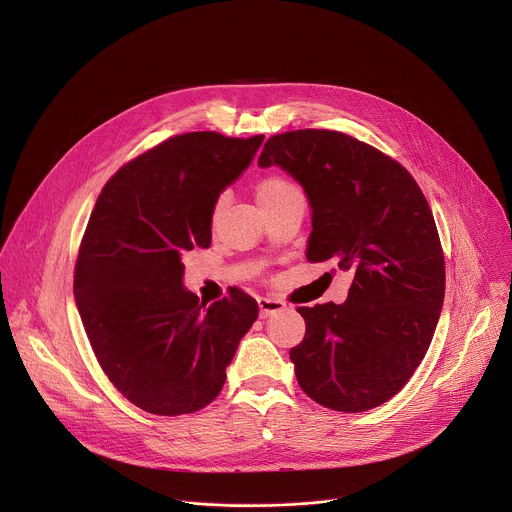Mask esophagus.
Here are the masks:
<instances>
[{"mask_svg":"<svg viewBox=\"0 0 512 512\" xmlns=\"http://www.w3.org/2000/svg\"><path fill=\"white\" fill-rule=\"evenodd\" d=\"M257 304H259V316L261 318H267V316H271L275 312H281L285 308V304L281 300H275V298H259Z\"/></svg>","mask_w":512,"mask_h":512,"instance_id":"obj_1","label":"esophagus"}]
</instances>
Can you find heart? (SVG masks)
<instances>
[{
	"label": "heart",
	"mask_w": 512,
	"mask_h": 512,
	"mask_svg": "<svg viewBox=\"0 0 512 512\" xmlns=\"http://www.w3.org/2000/svg\"><path fill=\"white\" fill-rule=\"evenodd\" d=\"M291 190H296L294 184H291L289 180H285L283 176L271 174V176H265L259 182V186H257V200L263 206V204H267V202H271V200H275V198H279V196H283V194H287Z\"/></svg>",
	"instance_id": "obj_1"
}]
</instances>
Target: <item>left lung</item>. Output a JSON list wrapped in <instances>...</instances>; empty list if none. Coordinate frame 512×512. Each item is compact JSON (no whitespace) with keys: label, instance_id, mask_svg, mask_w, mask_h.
Returning a JSON list of instances; mask_svg holds the SVG:
<instances>
[{"label":"left lung","instance_id":"obj_1","mask_svg":"<svg viewBox=\"0 0 512 512\" xmlns=\"http://www.w3.org/2000/svg\"><path fill=\"white\" fill-rule=\"evenodd\" d=\"M259 166H279L304 188L308 261L336 259L354 271L344 304L298 308L306 336L289 358L300 387L346 413L389 401L421 364L446 294L440 235L423 192L373 145L330 129L269 137Z\"/></svg>","mask_w":512,"mask_h":512}]
</instances>
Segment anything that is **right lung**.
I'll use <instances>...</instances> for the list:
<instances>
[{
  "label": "right lung",
  "instance_id": "1",
  "mask_svg": "<svg viewBox=\"0 0 512 512\" xmlns=\"http://www.w3.org/2000/svg\"><path fill=\"white\" fill-rule=\"evenodd\" d=\"M265 135L194 131L123 166L91 212L75 302L117 391L154 415H182L221 393L257 302L233 289L206 306L184 287L182 255L210 247L214 204L253 162Z\"/></svg>",
  "mask_w": 512,
  "mask_h": 512
}]
</instances>
